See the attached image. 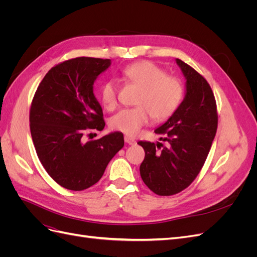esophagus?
<instances>
[{
    "instance_id": "34e87169",
    "label": "esophagus",
    "mask_w": 257,
    "mask_h": 257,
    "mask_svg": "<svg viewBox=\"0 0 257 257\" xmlns=\"http://www.w3.org/2000/svg\"><path fill=\"white\" fill-rule=\"evenodd\" d=\"M124 142L128 145H135V143H136L133 138H131L128 136H124Z\"/></svg>"
}]
</instances>
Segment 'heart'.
Returning <instances> with one entry per match:
<instances>
[{
    "label": "heart",
    "mask_w": 257,
    "mask_h": 257,
    "mask_svg": "<svg viewBox=\"0 0 257 257\" xmlns=\"http://www.w3.org/2000/svg\"><path fill=\"white\" fill-rule=\"evenodd\" d=\"M123 77L128 83L142 91L136 98L134 108H127L114 114L110 126L122 133L134 136L150 115L157 121L169 119L180 106L184 88L177 77L167 75L166 71L150 61H139L123 69ZM100 99L108 110L118 105V87L114 81H106L100 88Z\"/></svg>",
    "instance_id": "heart-1"
}]
</instances>
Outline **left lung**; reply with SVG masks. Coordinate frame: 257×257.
Segmentation results:
<instances>
[{
	"instance_id": "left-lung-1",
	"label": "left lung",
	"mask_w": 257,
	"mask_h": 257,
	"mask_svg": "<svg viewBox=\"0 0 257 257\" xmlns=\"http://www.w3.org/2000/svg\"><path fill=\"white\" fill-rule=\"evenodd\" d=\"M177 64L186 78L185 98L177 111L154 131L166 135L167 145L138 143L146 153L141 165L143 181L160 196L175 195L195 180L217 128L216 102L210 84L180 59H177Z\"/></svg>"
}]
</instances>
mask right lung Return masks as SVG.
Segmentation results:
<instances>
[{
    "label": "right lung",
    "instance_id": "add662e5",
    "mask_svg": "<svg viewBox=\"0 0 257 257\" xmlns=\"http://www.w3.org/2000/svg\"><path fill=\"white\" fill-rule=\"evenodd\" d=\"M109 65V59L87 57L61 62L45 75L31 103L30 130L37 157L48 175L67 190L94 185L124 146L119 132L82 142L87 132L105 126L93 83Z\"/></svg>",
    "mask_w": 257,
    "mask_h": 257
}]
</instances>
